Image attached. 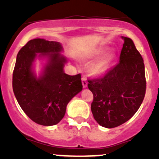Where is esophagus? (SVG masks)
Listing matches in <instances>:
<instances>
[{"mask_svg":"<svg viewBox=\"0 0 159 159\" xmlns=\"http://www.w3.org/2000/svg\"><path fill=\"white\" fill-rule=\"evenodd\" d=\"M82 84L84 88H86L88 86V81H87L86 78L85 77H83L82 78Z\"/></svg>","mask_w":159,"mask_h":159,"instance_id":"esophagus-1","label":"esophagus"}]
</instances>
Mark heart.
Listing matches in <instances>:
<instances>
[{"label":"heart","instance_id":"obj_1","mask_svg":"<svg viewBox=\"0 0 159 159\" xmlns=\"http://www.w3.org/2000/svg\"><path fill=\"white\" fill-rule=\"evenodd\" d=\"M115 58H116L115 53H107L100 60H98L95 64H94L91 67V70L94 74H96V75H100V74L106 72L113 64Z\"/></svg>","mask_w":159,"mask_h":159}]
</instances>
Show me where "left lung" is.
<instances>
[{
	"label": "left lung",
	"mask_w": 159,
	"mask_h": 159,
	"mask_svg": "<svg viewBox=\"0 0 159 159\" xmlns=\"http://www.w3.org/2000/svg\"><path fill=\"white\" fill-rule=\"evenodd\" d=\"M123 39L118 64L102 76L88 80V87L93 94L91 109L94 119L107 128L128 121L139 110L146 94L143 57L131 39Z\"/></svg>",
	"instance_id": "left-lung-1"
}]
</instances>
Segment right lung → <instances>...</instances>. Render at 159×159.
<instances>
[{"label":"right lung","instance_id":"add662e5","mask_svg":"<svg viewBox=\"0 0 159 159\" xmlns=\"http://www.w3.org/2000/svg\"><path fill=\"white\" fill-rule=\"evenodd\" d=\"M59 42L36 38L20 48L12 73V89L18 103L28 117L43 126L56 125L64 118L69 101L82 91L81 75H67V60L59 54ZM36 53L49 62L43 75L36 78L31 71Z\"/></svg>","mask_w":159,"mask_h":159}]
</instances>
